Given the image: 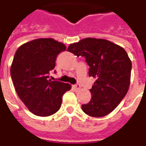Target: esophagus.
I'll list each match as a JSON object with an SVG mask.
<instances>
[{
    "label": "esophagus",
    "instance_id": "34e87169",
    "mask_svg": "<svg viewBox=\"0 0 146 146\" xmlns=\"http://www.w3.org/2000/svg\"><path fill=\"white\" fill-rule=\"evenodd\" d=\"M74 88H75L76 89L79 90V89H80V88H81V86H80V84H76L74 85Z\"/></svg>",
    "mask_w": 146,
    "mask_h": 146
}]
</instances>
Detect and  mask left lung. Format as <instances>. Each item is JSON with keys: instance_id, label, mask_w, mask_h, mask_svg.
I'll use <instances>...</instances> for the list:
<instances>
[{"instance_id": "obj_1", "label": "left lung", "mask_w": 146, "mask_h": 146, "mask_svg": "<svg viewBox=\"0 0 146 146\" xmlns=\"http://www.w3.org/2000/svg\"><path fill=\"white\" fill-rule=\"evenodd\" d=\"M67 50L84 57L89 66V76L96 78L90 89L91 100L82 104V111L94 117L111 113L129 89L132 63L126 50L110 41L95 38L70 44Z\"/></svg>"}]
</instances>
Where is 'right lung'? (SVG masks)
I'll return each instance as SVG.
<instances>
[{
    "mask_svg": "<svg viewBox=\"0 0 146 146\" xmlns=\"http://www.w3.org/2000/svg\"><path fill=\"white\" fill-rule=\"evenodd\" d=\"M66 48L53 38H38L16 51L10 75L19 98L35 115L47 117L56 113L64 94L70 90L68 83L49 80L57 55Z\"/></svg>",
    "mask_w": 146,
    "mask_h": 146,
    "instance_id": "1",
    "label": "right lung"
}]
</instances>
